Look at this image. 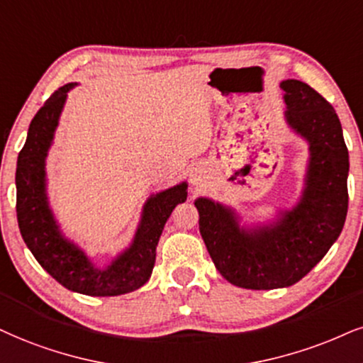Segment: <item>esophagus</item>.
Masks as SVG:
<instances>
[{
  "label": "esophagus",
  "mask_w": 363,
  "mask_h": 363,
  "mask_svg": "<svg viewBox=\"0 0 363 363\" xmlns=\"http://www.w3.org/2000/svg\"><path fill=\"white\" fill-rule=\"evenodd\" d=\"M191 180H194V183H199L200 182V177H199V173H194V174H191Z\"/></svg>",
  "instance_id": "obj_1"
}]
</instances>
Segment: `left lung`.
I'll return each mask as SVG.
<instances>
[{"mask_svg": "<svg viewBox=\"0 0 363 363\" xmlns=\"http://www.w3.org/2000/svg\"><path fill=\"white\" fill-rule=\"evenodd\" d=\"M284 118L310 146L305 189L276 220L240 225L235 210L213 200H195L200 234L217 271L245 289L288 288L318 264L335 240L348 210V150L333 106L301 80L281 82Z\"/></svg>", "mask_w": 363, "mask_h": 363, "instance_id": "8db88e82", "label": "left lung"}]
</instances>
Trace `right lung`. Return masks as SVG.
Wrapping results in <instances>:
<instances>
[{
  "label": "right lung",
  "mask_w": 363,
  "mask_h": 363,
  "mask_svg": "<svg viewBox=\"0 0 363 363\" xmlns=\"http://www.w3.org/2000/svg\"><path fill=\"white\" fill-rule=\"evenodd\" d=\"M65 84L48 97L31 119L16 163V217L21 237L40 266L64 288L87 296H119L147 283L156 261V245L173 208L186 200V182L151 195L129 247L104 269L94 266L82 249L62 234L47 196L45 160L64 109Z\"/></svg>",
  "instance_id": "1"
}]
</instances>
